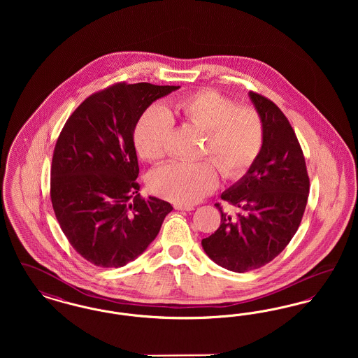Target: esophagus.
Returning <instances> with one entry per match:
<instances>
[{
	"label": "esophagus",
	"instance_id": "obj_1",
	"mask_svg": "<svg viewBox=\"0 0 358 358\" xmlns=\"http://www.w3.org/2000/svg\"><path fill=\"white\" fill-rule=\"evenodd\" d=\"M174 208H176L177 210H193V209H194L192 205L176 204L174 205Z\"/></svg>",
	"mask_w": 358,
	"mask_h": 358
}]
</instances>
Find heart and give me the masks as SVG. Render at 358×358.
Here are the masks:
<instances>
[{
  "mask_svg": "<svg viewBox=\"0 0 358 358\" xmlns=\"http://www.w3.org/2000/svg\"><path fill=\"white\" fill-rule=\"evenodd\" d=\"M173 113L197 130L205 131L200 162H171L150 174V190L171 203L200 201L219 185V169L225 178H238L255 162L263 146L264 129L255 107L238 104L216 90H199L173 103ZM173 130L171 114L161 106L148 107L134 127L138 154L161 161L168 152Z\"/></svg>",
  "mask_w": 358,
  "mask_h": 358,
  "instance_id": "1",
  "label": "heart"
}]
</instances>
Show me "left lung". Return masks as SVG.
<instances>
[{
    "mask_svg": "<svg viewBox=\"0 0 358 358\" xmlns=\"http://www.w3.org/2000/svg\"><path fill=\"white\" fill-rule=\"evenodd\" d=\"M263 122V146L247 174L222 194L236 213H222L217 231L203 238L205 254L235 273L263 267L279 255L295 235L306 209L310 180L306 161L282 110L250 91Z\"/></svg>",
    "mask_w": 358,
    "mask_h": 358,
    "instance_id": "left-lung-1",
    "label": "left lung"
}]
</instances>
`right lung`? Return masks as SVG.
<instances>
[{
	"instance_id": "obj_1",
	"label": "right lung",
	"mask_w": 358,
	"mask_h": 358,
	"mask_svg": "<svg viewBox=\"0 0 358 358\" xmlns=\"http://www.w3.org/2000/svg\"><path fill=\"white\" fill-rule=\"evenodd\" d=\"M180 85L120 82L94 92L69 115L51 166L55 216L87 262L122 267L158 235L173 206L139 196L134 127L143 111Z\"/></svg>"
}]
</instances>
